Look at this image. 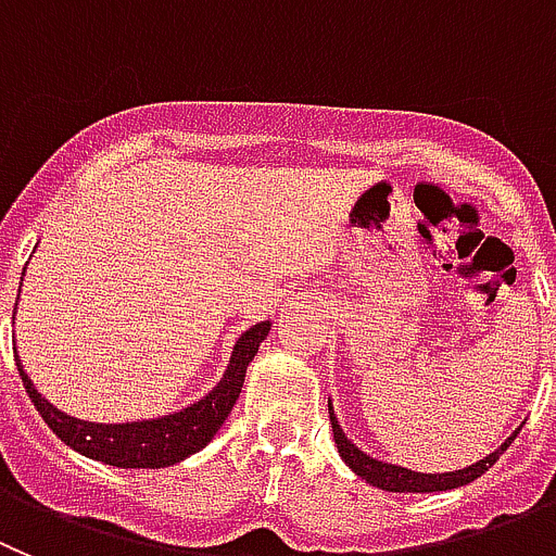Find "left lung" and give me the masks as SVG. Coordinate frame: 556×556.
Masks as SVG:
<instances>
[{
	"label": "left lung",
	"instance_id": "1",
	"mask_svg": "<svg viewBox=\"0 0 556 556\" xmlns=\"http://www.w3.org/2000/svg\"><path fill=\"white\" fill-rule=\"evenodd\" d=\"M329 424H332V434H334V443H338L340 459H343V463H346L359 479H365V482L374 484V488L379 490H388V493H438V490L463 488V484L482 477L490 465L496 463V459L507 452L509 443L518 438V432H521V427L515 429V432L504 440L496 452H490L488 457L468 465V468H459V471H448V473H421V471L402 468V465L396 463H384V459L371 457V454H365L357 443H352V440L346 438V432H343V427H340L338 415H334L332 399H329Z\"/></svg>",
	"mask_w": 556,
	"mask_h": 556
}]
</instances>
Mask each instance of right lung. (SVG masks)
Instances as JSON below:
<instances>
[{"label":"right lung","instance_id":"obj_1","mask_svg":"<svg viewBox=\"0 0 556 556\" xmlns=\"http://www.w3.org/2000/svg\"><path fill=\"white\" fill-rule=\"evenodd\" d=\"M18 293H22V288H18ZM13 321H16V313H13ZM268 332H271V321H260L235 340L224 377L199 402L188 404L177 413L143 418V421H79L74 415L54 407L47 396H41L35 390L33 379L24 374L22 359H16V365L35 409L41 413L47 427L68 448L79 452L83 457L99 459L104 465H116V468H168V465H177L191 457V454L202 452L210 440L216 438V432L227 421V415L232 413L235 402L241 396L249 363L257 354L260 343L268 338Z\"/></svg>","mask_w":556,"mask_h":556}]
</instances>
